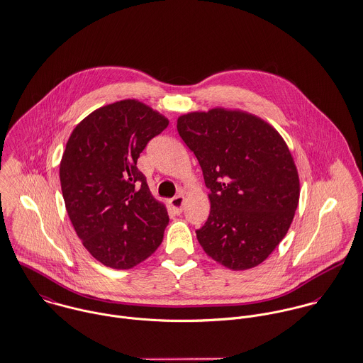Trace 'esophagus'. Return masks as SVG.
<instances>
[{"label": "esophagus", "instance_id": "esophagus-1", "mask_svg": "<svg viewBox=\"0 0 363 363\" xmlns=\"http://www.w3.org/2000/svg\"><path fill=\"white\" fill-rule=\"evenodd\" d=\"M183 204H184V196L183 194H179V196H176L170 200V207L177 214H180L183 211Z\"/></svg>", "mask_w": 363, "mask_h": 363}]
</instances>
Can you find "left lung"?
<instances>
[{"instance_id": "obj_1", "label": "left lung", "mask_w": 363, "mask_h": 363, "mask_svg": "<svg viewBox=\"0 0 363 363\" xmlns=\"http://www.w3.org/2000/svg\"><path fill=\"white\" fill-rule=\"evenodd\" d=\"M210 189V216L196 231L204 252L231 270L260 264L286 237L300 199L294 159L257 116L216 107L177 118Z\"/></svg>"}]
</instances>
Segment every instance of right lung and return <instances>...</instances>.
<instances>
[{"mask_svg": "<svg viewBox=\"0 0 363 363\" xmlns=\"http://www.w3.org/2000/svg\"><path fill=\"white\" fill-rule=\"evenodd\" d=\"M167 125L156 110L126 99L89 114L66 143L59 169L66 211L84 247L108 267L130 269L163 241L166 206L136 162Z\"/></svg>", "mask_w": 363, "mask_h": 363, "instance_id": "right-lung-1", "label": "right lung"}]
</instances>
